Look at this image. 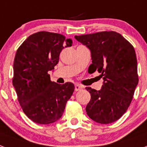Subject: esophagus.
Masks as SVG:
<instances>
[{
    "label": "esophagus",
    "mask_w": 147,
    "mask_h": 147,
    "mask_svg": "<svg viewBox=\"0 0 147 147\" xmlns=\"http://www.w3.org/2000/svg\"><path fill=\"white\" fill-rule=\"evenodd\" d=\"M82 89V86H80V85H78V84H76L75 85V90L76 91H78V90H80Z\"/></svg>",
    "instance_id": "obj_1"
}]
</instances>
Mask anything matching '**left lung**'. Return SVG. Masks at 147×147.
Instances as JSON below:
<instances>
[{
    "mask_svg": "<svg viewBox=\"0 0 147 147\" xmlns=\"http://www.w3.org/2000/svg\"><path fill=\"white\" fill-rule=\"evenodd\" d=\"M75 39L90 51L92 63L88 72L98 71L103 80L100 90L86 88L91 95L86 114L99 123L115 122L128 109L138 84L134 47L115 31L75 36Z\"/></svg>",
    "mask_w": 147,
    "mask_h": 147,
    "instance_id": "1",
    "label": "left lung"
}]
</instances>
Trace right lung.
Wrapping results in <instances>:
<instances>
[{
	"label": "right lung",
	"instance_id": "right-lung-1",
	"mask_svg": "<svg viewBox=\"0 0 147 147\" xmlns=\"http://www.w3.org/2000/svg\"><path fill=\"white\" fill-rule=\"evenodd\" d=\"M72 44L62 34L40 31L29 36L17 51L13 86L23 111L34 123L57 121L74 91L72 83L58 84L49 74L59 62L61 51Z\"/></svg>",
	"mask_w": 147,
	"mask_h": 147
}]
</instances>
